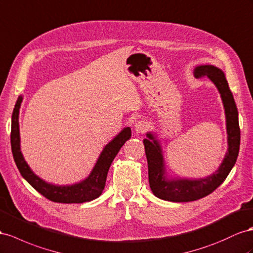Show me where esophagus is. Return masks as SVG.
Listing matches in <instances>:
<instances>
[{"instance_id": "1", "label": "esophagus", "mask_w": 253, "mask_h": 253, "mask_svg": "<svg viewBox=\"0 0 253 253\" xmlns=\"http://www.w3.org/2000/svg\"><path fill=\"white\" fill-rule=\"evenodd\" d=\"M150 127V125L148 124V122L146 120H139L135 124V131L136 133H140V134H143L146 133L148 129Z\"/></svg>"}]
</instances>
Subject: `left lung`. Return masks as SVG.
<instances>
[{
  "instance_id": "8db88e82",
  "label": "left lung",
  "mask_w": 253,
  "mask_h": 253,
  "mask_svg": "<svg viewBox=\"0 0 253 253\" xmlns=\"http://www.w3.org/2000/svg\"><path fill=\"white\" fill-rule=\"evenodd\" d=\"M195 77H208L219 90L227 116L228 152L219 169L213 175L200 180H166L164 176V165L161 147L151 134L149 139H143L148 162L149 184L152 193L163 200L171 202H189L210 195L226 180L237 160L241 143V129L235 101L223 72L214 66H199L195 69Z\"/></svg>"
}]
</instances>
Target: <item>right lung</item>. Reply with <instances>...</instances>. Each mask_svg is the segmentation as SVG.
I'll return each instance as SVG.
<instances>
[{"instance_id": "1", "label": "right lung", "mask_w": 253, "mask_h": 253, "mask_svg": "<svg viewBox=\"0 0 253 253\" xmlns=\"http://www.w3.org/2000/svg\"><path fill=\"white\" fill-rule=\"evenodd\" d=\"M22 98L19 97L15 105L11 117V132L10 142L13 160L19 169L20 173L38 193L42 194L46 199L58 203H83L91 201L98 198L103 192L108 169L114 161L115 156L119 152L120 148L125 142L131 138V128L126 127L116 136V137L105 146L102 151L100 158L95 164L90 175L83 182L74 184L71 186H55L47 184L34 173L26 162L20 150V135H19V108L21 105Z\"/></svg>"}]
</instances>
